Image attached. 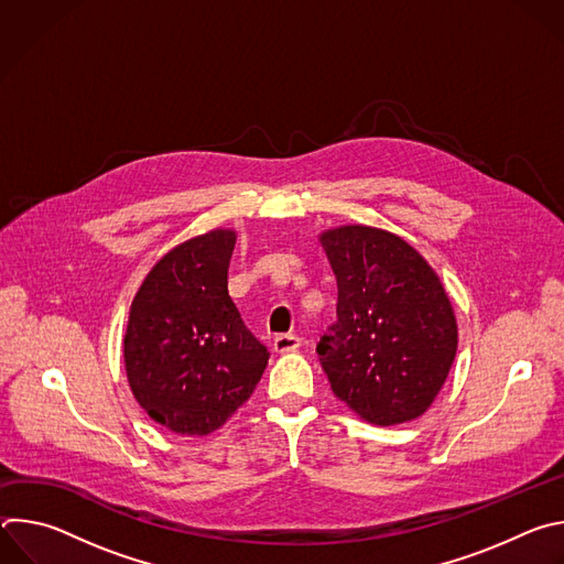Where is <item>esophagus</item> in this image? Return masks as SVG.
Here are the masks:
<instances>
[{"label": "esophagus", "mask_w": 564, "mask_h": 564, "mask_svg": "<svg viewBox=\"0 0 564 564\" xmlns=\"http://www.w3.org/2000/svg\"><path fill=\"white\" fill-rule=\"evenodd\" d=\"M301 346V339L296 335H279L274 337V350L276 352H294Z\"/></svg>", "instance_id": "esophagus-1"}]
</instances>
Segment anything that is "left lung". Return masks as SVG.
<instances>
[{
    "label": "left lung",
    "mask_w": 564,
    "mask_h": 564,
    "mask_svg": "<svg viewBox=\"0 0 564 564\" xmlns=\"http://www.w3.org/2000/svg\"><path fill=\"white\" fill-rule=\"evenodd\" d=\"M321 246L339 290L337 324L316 344L333 392L377 426L424 415L457 352L455 314L440 276L386 229H328Z\"/></svg>",
    "instance_id": "left-lung-1"
}]
</instances>
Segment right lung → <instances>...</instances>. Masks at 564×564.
<instances>
[{"instance_id":"1","label":"right lung","mask_w":564,"mask_h":564,"mask_svg":"<svg viewBox=\"0 0 564 564\" xmlns=\"http://www.w3.org/2000/svg\"><path fill=\"white\" fill-rule=\"evenodd\" d=\"M236 234L212 229L160 259L133 296L124 368L138 404L178 435L220 429L254 392L268 348L227 292Z\"/></svg>"}]
</instances>
